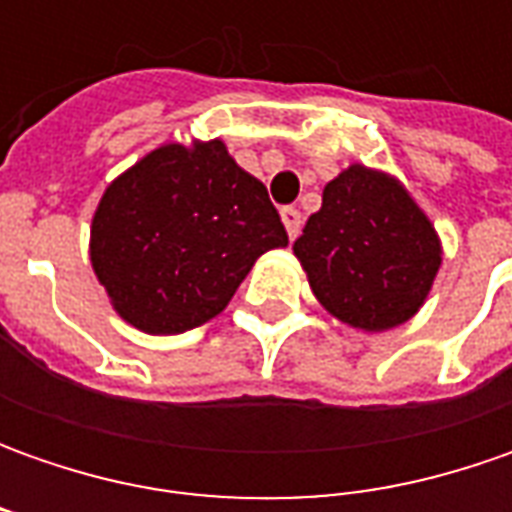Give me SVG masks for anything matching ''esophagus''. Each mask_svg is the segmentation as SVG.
Here are the masks:
<instances>
[{"label":"esophagus","instance_id":"esophagus-1","mask_svg":"<svg viewBox=\"0 0 512 512\" xmlns=\"http://www.w3.org/2000/svg\"><path fill=\"white\" fill-rule=\"evenodd\" d=\"M282 222H285L287 227V236L296 239L299 230H302V213H299L296 207H282Z\"/></svg>","mask_w":512,"mask_h":512}]
</instances>
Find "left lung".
Here are the masks:
<instances>
[{
  "label": "left lung",
  "instance_id": "left-lung-1",
  "mask_svg": "<svg viewBox=\"0 0 512 512\" xmlns=\"http://www.w3.org/2000/svg\"><path fill=\"white\" fill-rule=\"evenodd\" d=\"M293 253L316 299L362 330L407 322L442 265L436 230L407 190L362 165L327 182Z\"/></svg>",
  "mask_w": 512,
  "mask_h": 512
}]
</instances>
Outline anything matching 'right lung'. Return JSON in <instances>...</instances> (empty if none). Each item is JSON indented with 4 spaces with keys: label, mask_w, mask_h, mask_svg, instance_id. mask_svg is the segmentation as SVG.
<instances>
[{
    "label": "right lung",
    "mask_w": 512,
    "mask_h": 512,
    "mask_svg": "<svg viewBox=\"0 0 512 512\" xmlns=\"http://www.w3.org/2000/svg\"><path fill=\"white\" fill-rule=\"evenodd\" d=\"M285 245L267 187L213 139L122 173L93 216L90 262L125 322L173 336L222 313L253 262Z\"/></svg>",
    "instance_id": "obj_1"
}]
</instances>
